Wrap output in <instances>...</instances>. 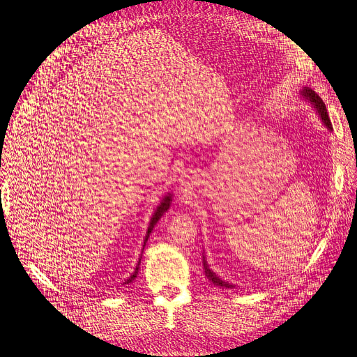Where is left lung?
Segmentation results:
<instances>
[{
    "label": "left lung",
    "instance_id": "8db88e82",
    "mask_svg": "<svg viewBox=\"0 0 357 357\" xmlns=\"http://www.w3.org/2000/svg\"><path fill=\"white\" fill-rule=\"evenodd\" d=\"M301 95H302L305 99H307V101L313 105V108L317 109L318 116L321 117V120H322V123H324V126L326 127V129H328V130H333V124H331V121H330V117H328L326 107H325L322 99L315 93V91H312V89H309V88H303V89L301 91ZM204 269H205V275L213 282V286H220V287H225V289H233V287H234L233 284H228V282L222 281L218 275H215V273H213V271L208 266V262L205 261V256H204Z\"/></svg>",
    "mask_w": 357,
    "mask_h": 357
}]
</instances>
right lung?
I'll list each match as a JSON object with an SVG mask.
<instances>
[{
    "mask_svg": "<svg viewBox=\"0 0 357 357\" xmlns=\"http://www.w3.org/2000/svg\"><path fill=\"white\" fill-rule=\"evenodd\" d=\"M169 205H171V195L168 193L164 199H162V202L160 204V206L155 209V212H153V215H152V218H151V222H149V227H148V231H146V236H145V241H144V248H145V245H146V241H148V238H149V234L152 233V230H153V227H155V224L160 221V218L164 215V213L167 212V209L169 208ZM139 265H140V259H139V262H137V266H136V269H135V273L129 277V280H126V282L124 284H129V282H132L135 278H136V275H137V271H139Z\"/></svg>",
    "mask_w": 357,
    "mask_h": 357,
    "instance_id": "1",
    "label": "right lung"
}]
</instances>
